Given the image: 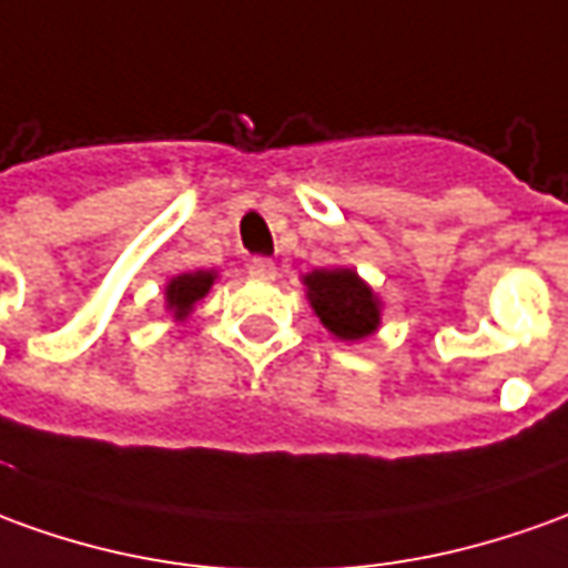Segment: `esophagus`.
Wrapping results in <instances>:
<instances>
[{
  "label": "esophagus",
  "mask_w": 568,
  "mask_h": 568,
  "mask_svg": "<svg viewBox=\"0 0 568 568\" xmlns=\"http://www.w3.org/2000/svg\"><path fill=\"white\" fill-rule=\"evenodd\" d=\"M246 272H250V277H253V281H265V284H268V281H275V277H277L275 262L265 260V256H256V260H250Z\"/></svg>",
  "instance_id": "obj_1"
}]
</instances>
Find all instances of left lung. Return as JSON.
Returning a JSON list of instances; mask_svg holds the SVG:
<instances>
[{
	"instance_id": "obj_1",
	"label": "left lung",
	"mask_w": 568,
	"mask_h": 568,
	"mask_svg": "<svg viewBox=\"0 0 568 568\" xmlns=\"http://www.w3.org/2000/svg\"><path fill=\"white\" fill-rule=\"evenodd\" d=\"M308 300L322 324L339 339H362L381 324L377 300L362 277L349 268H315L306 275Z\"/></svg>"
}]
</instances>
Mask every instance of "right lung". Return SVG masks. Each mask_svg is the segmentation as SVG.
Listing matches in <instances>:
<instances>
[{"label":"right lung","mask_w":568,"mask_h":568,"mask_svg":"<svg viewBox=\"0 0 568 568\" xmlns=\"http://www.w3.org/2000/svg\"><path fill=\"white\" fill-rule=\"evenodd\" d=\"M210 287H213V272H191V275L172 277L166 287V306L175 312V318H182L201 296H206Z\"/></svg>","instance_id":"right-lung-1"}]
</instances>
